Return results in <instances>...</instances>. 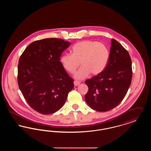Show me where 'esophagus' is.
Instances as JSON below:
<instances>
[{
    "label": "esophagus",
    "mask_w": 151,
    "mask_h": 151,
    "mask_svg": "<svg viewBox=\"0 0 151 151\" xmlns=\"http://www.w3.org/2000/svg\"><path fill=\"white\" fill-rule=\"evenodd\" d=\"M73 83H74V86H78L79 84H80V82L78 81H75L73 82Z\"/></svg>",
    "instance_id": "esophagus-1"
}]
</instances>
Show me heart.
Masks as SVG:
<instances>
[{"mask_svg":"<svg viewBox=\"0 0 151 151\" xmlns=\"http://www.w3.org/2000/svg\"><path fill=\"white\" fill-rule=\"evenodd\" d=\"M71 54H65L60 59L65 70L73 73L79 67H81L74 75V78L81 80L86 79L92 73L97 75L107 66L109 59V51L104 43L86 40L75 43L71 49Z\"/></svg>","mask_w":151,"mask_h":151,"instance_id":"heart-1","label":"heart"}]
</instances>
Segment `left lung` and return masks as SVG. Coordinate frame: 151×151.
Masks as SVG:
<instances>
[{
  "label": "left lung",
  "mask_w": 151,
  "mask_h": 151,
  "mask_svg": "<svg viewBox=\"0 0 151 151\" xmlns=\"http://www.w3.org/2000/svg\"><path fill=\"white\" fill-rule=\"evenodd\" d=\"M132 79V62L129 52L111 40L109 59L105 69L86 80L87 104L98 111H107L118 105L125 97Z\"/></svg>",
  "instance_id": "obj_1"
}]
</instances>
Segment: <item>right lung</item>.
Segmentation results:
<instances>
[{
    "label": "right lung",
    "instance_id": "add662e5",
    "mask_svg": "<svg viewBox=\"0 0 151 151\" xmlns=\"http://www.w3.org/2000/svg\"><path fill=\"white\" fill-rule=\"evenodd\" d=\"M71 43L59 38L36 41L19 59L17 81L30 106L42 114L55 113L64 105L73 80L60 62Z\"/></svg>",
    "mask_w": 151,
    "mask_h": 151
}]
</instances>
